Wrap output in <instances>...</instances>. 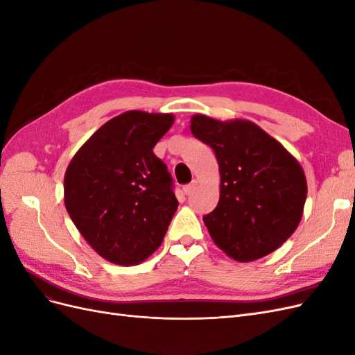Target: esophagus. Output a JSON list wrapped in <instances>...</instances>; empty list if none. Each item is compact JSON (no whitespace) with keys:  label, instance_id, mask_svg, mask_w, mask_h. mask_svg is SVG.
Listing matches in <instances>:
<instances>
[{"label":"esophagus","instance_id":"1","mask_svg":"<svg viewBox=\"0 0 355 355\" xmlns=\"http://www.w3.org/2000/svg\"><path fill=\"white\" fill-rule=\"evenodd\" d=\"M196 188H197V180H192L191 184H188V185H185V187H184V192H185L187 196H191L192 192H194V189H196Z\"/></svg>","mask_w":355,"mask_h":355}]
</instances>
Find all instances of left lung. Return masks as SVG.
I'll list each match as a JSON object with an SVG mask.
<instances>
[{"instance_id":"1","label":"left lung","mask_w":355,"mask_h":355,"mask_svg":"<svg viewBox=\"0 0 355 355\" xmlns=\"http://www.w3.org/2000/svg\"><path fill=\"white\" fill-rule=\"evenodd\" d=\"M191 132L219 164V202L202 218L213 241L239 262L277 250L297 228L306 200L296 158L245 120L222 123L198 114L191 118Z\"/></svg>"}]
</instances>
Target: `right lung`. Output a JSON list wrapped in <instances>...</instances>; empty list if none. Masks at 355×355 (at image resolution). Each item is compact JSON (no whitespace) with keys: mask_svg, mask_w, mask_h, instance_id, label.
I'll return each mask as SVG.
<instances>
[{"mask_svg":"<svg viewBox=\"0 0 355 355\" xmlns=\"http://www.w3.org/2000/svg\"><path fill=\"white\" fill-rule=\"evenodd\" d=\"M173 121L170 114L124 112L105 123L67 168V210L106 261L136 265L163 243L179 202L153 149Z\"/></svg>","mask_w":355,"mask_h":355,"instance_id":"add662e5","label":"right lung"}]
</instances>
